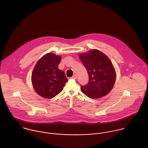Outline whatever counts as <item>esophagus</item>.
Wrapping results in <instances>:
<instances>
[{"label": "esophagus", "mask_w": 148, "mask_h": 148, "mask_svg": "<svg viewBox=\"0 0 148 148\" xmlns=\"http://www.w3.org/2000/svg\"><path fill=\"white\" fill-rule=\"evenodd\" d=\"M72 79H77V75H74L72 77Z\"/></svg>", "instance_id": "34e87169"}]
</instances>
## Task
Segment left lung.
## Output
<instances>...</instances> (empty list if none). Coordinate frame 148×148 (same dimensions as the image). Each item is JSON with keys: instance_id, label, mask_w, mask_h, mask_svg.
<instances>
[{"instance_id": "obj_1", "label": "left lung", "mask_w": 148, "mask_h": 148, "mask_svg": "<svg viewBox=\"0 0 148 148\" xmlns=\"http://www.w3.org/2000/svg\"><path fill=\"white\" fill-rule=\"evenodd\" d=\"M79 57L87 70L89 82L80 88L84 94L92 99L107 95L116 80V72L109 58L98 49L82 53Z\"/></svg>"}]
</instances>
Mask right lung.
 Here are the masks:
<instances>
[{"label": "right lung", "mask_w": 148, "mask_h": 148, "mask_svg": "<svg viewBox=\"0 0 148 148\" xmlns=\"http://www.w3.org/2000/svg\"><path fill=\"white\" fill-rule=\"evenodd\" d=\"M60 56L48 53L36 63L32 74L33 87L40 96L52 98L61 92L68 81L64 72L58 69Z\"/></svg>", "instance_id": "obj_1"}]
</instances>
